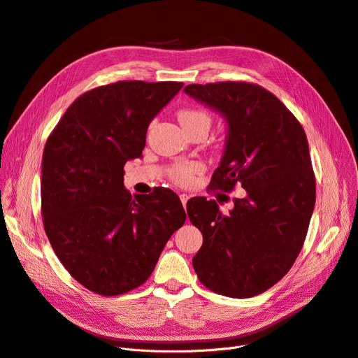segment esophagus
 <instances>
[{"instance_id": "obj_1", "label": "esophagus", "mask_w": 358, "mask_h": 358, "mask_svg": "<svg viewBox=\"0 0 358 358\" xmlns=\"http://www.w3.org/2000/svg\"><path fill=\"white\" fill-rule=\"evenodd\" d=\"M179 198H180V201H182V206H183V207H187V203H188V199H189V195H187V194H180V195H179Z\"/></svg>"}]
</instances>
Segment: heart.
<instances>
[{
	"label": "heart",
	"mask_w": 358,
	"mask_h": 358,
	"mask_svg": "<svg viewBox=\"0 0 358 358\" xmlns=\"http://www.w3.org/2000/svg\"><path fill=\"white\" fill-rule=\"evenodd\" d=\"M178 119L185 132L192 129H204L206 132H208L211 124V117L208 116V113L201 108H183L178 113ZM201 171L203 166L199 163H180L171 170V179L180 185V187H188V185L194 182L195 175L201 173Z\"/></svg>",
	"instance_id": "b5f03b06"
}]
</instances>
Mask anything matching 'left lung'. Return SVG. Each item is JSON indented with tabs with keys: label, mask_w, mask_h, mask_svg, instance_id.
Masks as SVG:
<instances>
[{
	"label": "left lung",
	"mask_w": 358,
	"mask_h": 358,
	"mask_svg": "<svg viewBox=\"0 0 358 358\" xmlns=\"http://www.w3.org/2000/svg\"><path fill=\"white\" fill-rule=\"evenodd\" d=\"M183 91L217 111L227 124L211 188L229 192L239 183L245 189L229 214H222L214 199L188 201V217L203 234L194 270L199 282L217 294L259 295L288 273L308 231L316 180L306 132L259 85L194 83Z\"/></svg>",
	"instance_id": "obj_1"
}]
</instances>
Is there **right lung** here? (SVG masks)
<instances>
[{
    "instance_id": "add662e5",
    "label": "right lung",
    "mask_w": 358,
    "mask_h": 358,
    "mask_svg": "<svg viewBox=\"0 0 358 358\" xmlns=\"http://www.w3.org/2000/svg\"><path fill=\"white\" fill-rule=\"evenodd\" d=\"M182 82L123 80L75 99L42 154L45 234L66 270L99 295L144 283L169 238L187 220L179 196L124 189L123 167L145 147L147 129Z\"/></svg>"
}]
</instances>
